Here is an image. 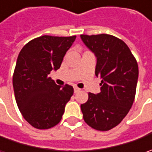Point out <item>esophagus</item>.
Instances as JSON below:
<instances>
[{"mask_svg": "<svg viewBox=\"0 0 152 152\" xmlns=\"http://www.w3.org/2000/svg\"><path fill=\"white\" fill-rule=\"evenodd\" d=\"M80 91V89L79 88H77V87H74V93H78Z\"/></svg>", "mask_w": 152, "mask_h": 152, "instance_id": "1", "label": "esophagus"}]
</instances>
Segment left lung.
Here are the masks:
<instances>
[{
	"label": "left lung",
	"instance_id": "left-lung-1",
	"mask_svg": "<svg viewBox=\"0 0 152 152\" xmlns=\"http://www.w3.org/2000/svg\"><path fill=\"white\" fill-rule=\"evenodd\" d=\"M81 39L96 56V76L102 79L101 92L89 93L81 105L85 122L91 128L107 131L122 122L135 96L139 68L129 46L107 34H81Z\"/></svg>",
	"mask_w": 152,
	"mask_h": 152
}]
</instances>
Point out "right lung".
<instances>
[{
	"label": "right lung",
	"mask_w": 152,
	"mask_h": 152,
	"mask_svg": "<svg viewBox=\"0 0 152 152\" xmlns=\"http://www.w3.org/2000/svg\"><path fill=\"white\" fill-rule=\"evenodd\" d=\"M75 39L43 35L27 43L18 56L12 77L15 99L24 119L35 129L56 125L73 96L71 85L61 87L48 75L61 67Z\"/></svg>",
	"instance_id": "add662e5"
}]
</instances>
